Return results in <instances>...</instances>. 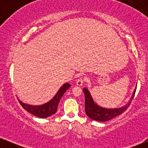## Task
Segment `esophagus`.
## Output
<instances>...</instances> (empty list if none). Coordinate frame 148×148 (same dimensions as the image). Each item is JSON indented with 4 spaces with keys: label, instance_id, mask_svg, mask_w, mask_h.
Segmentation results:
<instances>
[{
    "label": "esophagus",
    "instance_id": "obj_1",
    "mask_svg": "<svg viewBox=\"0 0 148 148\" xmlns=\"http://www.w3.org/2000/svg\"><path fill=\"white\" fill-rule=\"evenodd\" d=\"M84 79H82V78H80L76 81V85H77L78 86H81L83 84H84Z\"/></svg>",
    "mask_w": 148,
    "mask_h": 148
}]
</instances>
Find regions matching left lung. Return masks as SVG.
<instances>
[{
  "mask_svg": "<svg viewBox=\"0 0 148 148\" xmlns=\"http://www.w3.org/2000/svg\"><path fill=\"white\" fill-rule=\"evenodd\" d=\"M84 92L85 95V111H86V115L90 118L96 120V121L106 122L122 114L126 111L127 108L130 106L131 100L134 98L136 92V89L134 90L132 99L127 104L122 108H113V109L104 108L96 104L93 101L90 92L86 88H84Z\"/></svg>",
  "mask_w": 148,
  "mask_h": 148,
  "instance_id": "obj_1",
  "label": "left lung"
}]
</instances>
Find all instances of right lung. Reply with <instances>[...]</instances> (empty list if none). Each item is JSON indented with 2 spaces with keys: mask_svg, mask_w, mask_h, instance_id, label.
<instances>
[{
  "mask_svg": "<svg viewBox=\"0 0 148 148\" xmlns=\"http://www.w3.org/2000/svg\"><path fill=\"white\" fill-rule=\"evenodd\" d=\"M70 87L71 85L69 84L68 83L64 84L58 91L56 95L54 96V97L51 100H50L49 102L46 103L45 104L40 105V106H32V105L25 104L19 100H18V101H19L21 106L31 114L35 115L38 118H45L56 113L58 105L61 97L65 92V91Z\"/></svg>",
  "mask_w": 148,
  "mask_h": 148,
  "instance_id": "right-lung-1",
  "label": "right lung"
}]
</instances>
